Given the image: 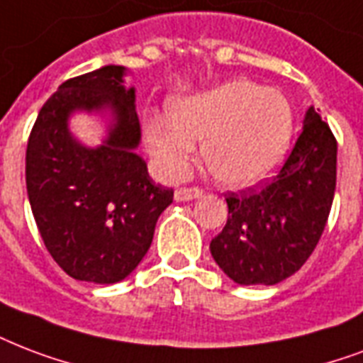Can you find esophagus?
<instances>
[{
  "mask_svg": "<svg viewBox=\"0 0 363 363\" xmlns=\"http://www.w3.org/2000/svg\"><path fill=\"white\" fill-rule=\"evenodd\" d=\"M201 190L200 188H179L175 190V201H192L201 198Z\"/></svg>",
  "mask_w": 363,
  "mask_h": 363,
  "instance_id": "34e87169",
  "label": "esophagus"
}]
</instances>
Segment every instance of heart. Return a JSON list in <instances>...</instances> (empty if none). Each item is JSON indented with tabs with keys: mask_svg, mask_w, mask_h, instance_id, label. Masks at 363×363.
I'll return each instance as SVG.
<instances>
[{
	"mask_svg": "<svg viewBox=\"0 0 363 363\" xmlns=\"http://www.w3.org/2000/svg\"><path fill=\"white\" fill-rule=\"evenodd\" d=\"M287 96L247 79H228L192 95L173 96L167 116L146 112L143 131L157 167L171 179L186 175L196 145L213 177L230 188H251L280 167L293 137Z\"/></svg>",
	"mask_w": 363,
	"mask_h": 363,
	"instance_id": "heart-1",
	"label": "heart"
}]
</instances>
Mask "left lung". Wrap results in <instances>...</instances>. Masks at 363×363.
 I'll list each match as a JSON object with an SVG mask.
<instances>
[{
	"label": "left lung",
	"mask_w": 363,
	"mask_h": 363,
	"mask_svg": "<svg viewBox=\"0 0 363 363\" xmlns=\"http://www.w3.org/2000/svg\"><path fill=\"white\" fill-rule=\"evenodd\" d=\"M337 181V143L311 106L278 177L259 192L228 194V220L211 240L218 268L240 286H276L320 242Z\"/></svg>",
	"instance_id": "obj_1"
}]
</instances>
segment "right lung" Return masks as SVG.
<instances>
[{
    "label": "right lung",
    "mask_w": 363,
    "mask_h": 363,
    "mask_svg": "<svg viewBox=\"0 0 363 363\" xmlns=\"http://www.w3.org/2000/svg\"><path fill=\"white\" fill-rule=\"evenodd\" d=\"M127 74L108 65L62 83L40 110L26 150L28 200L47 251L74 280L102 286L138 267L173 201L137 154L140 123ZM76 113L99 118V145L71 133Z\"/></svg>",
    "instance_id": "right-lung-1"
}]
</instances>
